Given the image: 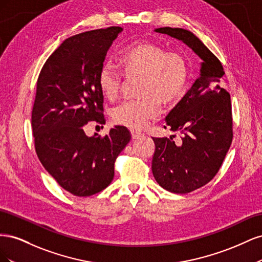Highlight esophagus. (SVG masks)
Listing matches in <instances>:
<instances>
[{"label": "esophagus", "instance_id": "esophagus-1", "mask_svg": "<svg viewBox=\"0 0 262 262\" xmlns=\"http://www.w3.org/2000/svg\"><path fill=\"white\" fill-rule=\"evenodd\" d=\"M131 136H132V139H139L140 137H142V133L137 130H131Z\"/></svg>", "mask_w": 262, "mask_h": 262}]
</instances>
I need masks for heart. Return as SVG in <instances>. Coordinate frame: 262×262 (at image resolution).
Instances as JSON below:
<instances>
[{"label": "heart", "instance_id": "b5f03b06", "mask_svg": "<svg viewBox=\"0 0 262 262\" xmlns=\"http://www.w3.org/2000/svg\"><path fill=\"white\" fill-rule=\"evenodd\" d=\"M117 64L126 80L141 78L138 100L125 102L114 110L117 124L130 129H142L165 107L176 105L186 92L189 69L186 59L176 52H167L164 47L149 41H138L124 48L117 59ZM97 83L107 100L120 97L122 81L109 66L98 73Z\"/></svg>", "mask_w": 262, "mask_h": 262}]
</instances>
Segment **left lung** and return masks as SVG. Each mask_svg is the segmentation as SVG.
Returning <instances> with one entry per match:
<instances>
[{"label": "left lung", "mask_w": 262, "mask_h": 262, "mask_svg": "<svg viewBox=\"0 0 262 262\" xmlns=\"http://www.w3.org/2000/svg\"><path fill=\"white\" fill-rule=\"evenodd\" d=\"M154 31L178 39L202 60L199 77L165 120L181 140L152 138L155 180L167 191L189 193L213 179L231 146V96L219 84L225 74L221 62L191 31L171 27Z\"/></svg>", "instance_id": "8db88e82"}]
</instances>
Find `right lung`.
<instances>
[{"mask_svg": "<svg viewBox=\"0 0 262 262\" xmlns=\"http://www.w3.org/2000/svg\"><path fill=\"white\" fill-rule=\"evenodd\" d=\"M121 27L96 29L70 37L39 74L31 114L35 148L45 169L67 191L89 196L114 179L116 158L131 140L130 131L115 125L105 137H87L91 121L104 124V96L97 76Z\"/></svg>", "mask_w": 262, "mask_h": 262, "instance_id": "right-lung-1", "label": "right lung"}]
</instances>
